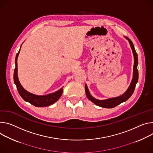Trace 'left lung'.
<instances>
[{
	"label": "left lung",
	"instance_id": "8db88e82",
	"mask_svg": "<svg viewBox=\"0 0 153 153\" xmlns=\"http://www.w3.org/2000/svg\"><path fill=\"white\" fill-rule=\"evenodd\" d=\"M125 38L129 41L131 48L132 50V53L134 55V68H133V77H132L131 84L129 88H128V90L126 91V92H125L124 94H123L122 95L116 97V98H109L105 100H99L93 98L90 93L87 85L85 84V93H86L87 97L90 101L93 102L96 105H98L104 108H114L117 105L120 104L121 103L126 101L132 96V94L134 91L135 85L138 82V72L137 69L138 57H137V53L135 50L134 46L132 42V41L128 37L125 36Z\"/></svg>",
	"mask_w": 153,
	"mask_h": 153
}]
</instances>
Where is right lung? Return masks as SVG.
<instances>
[{
    "label": "right lung",
    "mask_w": 153,
    "mask_h": 153,
    "mask_svg": "<svg viewBox=\"0 0 153 153\" xmlns=\"http://www.w3.org/2000/svg\"><path fill=\"white\" fill-rule=\"evenodd\" d=\"M19 52H20V49L19 52L17 53L16 59H15L16 66H15V71H14V82H15V84L16 85L18 93L20 94V96L22 97V98L25 101L28 102L36 107H46V106L52 105V104L57 101L60 99V98L62 94L63 87L56 92L51 93L47 95H43V96H38V95H36L31 93H29V91H27L22 87V86L20 84L18 79V77L17 60H18Z\"/></svg>",
    "instance_id": "right-lung-1"
}]
</instances>
